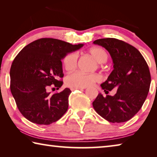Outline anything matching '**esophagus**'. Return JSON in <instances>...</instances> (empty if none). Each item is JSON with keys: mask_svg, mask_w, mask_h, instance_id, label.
<instances>
[{"mask_svg": "<svg viewBox=\"0 0 157 157\" xmlns=\"http://www.w3.org/2000/svg\"><path fill=\"white\" fill-rule=\"evenodd\" d=\"M85 88H71V91H75V90H80V89H84Z\"/></svg>", "mask_w": 157, "mask_h": 157, "instance_id": "esophagus-1", "label": "esophagus"}]
</instances>
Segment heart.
I'll return each instance as SVG.
<instances>
[{
	"instance_id": "b5f03b06",
	"label": "heart",
	"mask_w": 157,
	"mask_h": 157,
	"mask_svg": "<svg viewBox=\"0 0 157 157\" xmlns=\"http://www.w3.org/2000/svg\"><path fill=\"white\" fill-rule=\"evenodd\" d=\"M86 53L94 58L97 63H105L108 59L107 52L101 47H93L88 50ZM77 63L78 57L74 52L66 55L63 59V65L67 71H73L76 68ZM100 80V75L96 73L86 74L81 72H74L66 77L65 82L67 86L71 88H84Z\"/></svg>"
}]
</instances>
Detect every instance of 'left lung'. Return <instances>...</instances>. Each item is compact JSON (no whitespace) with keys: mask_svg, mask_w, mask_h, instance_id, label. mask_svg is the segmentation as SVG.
<instances>
[{"mask_svg":"<svg viewBox=\"0 0 157 157\" xmlns=\"http://www.w3.org/2000/svg\"><path fill=\"white\" fill-rule=\"evenodd\" d=\"M94 44L107 50L113 63V70L101 87L106 94L114 88L117 92L113 96L99 94L93 107L110 123H124L136 115L147 96L151 83L148 65L136 48L123 41L105 38Z\"/></svg>","mask_w":157,"mask_h":157,"instance_id":"8db88e82","label":"left lung"}]
</instances>
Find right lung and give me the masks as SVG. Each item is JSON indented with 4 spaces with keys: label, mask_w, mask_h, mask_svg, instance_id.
Instances as JSON below:
<instances>
[{
    "label": "right lung",
    "mask_w": 157,
    "mask_h": 157,
    "mask_svg": "<svg viewBox=\"0 0 157 157\" xmlns=\"http://www.w3.org/2000/svg\"><path fill=\"white\" fill-rule=\"evenodd\" d=\"M84 44L72 45L52 38L29 44L14 58L10 68V90L21 114L32 123L50 124L63 116L68 107V88L50 94V86L59 89L63 77L62 60ZM54 89V88H52Z\"/></svg>",
    "instance_id": "1"
}]
</instances>
